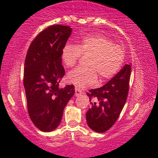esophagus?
Masks as SVG:
<instances>
[{
    "label": "esophagus",
    "mask_w": 158,
    "mask_h": 158,
    "mask_svg": "<svg viewBox=\"0 0 158 158\" xmlns=\"http://www.w3.org/2000/svg\"><path fill=\"white\" fill-rule=\"evenodd\" d=\"M81 94H82V92H81L79 89H77V87H76L75 88V96L76 97H79V96L81 95Z\"/></svg>",
    "instance_id": "esophagus-1"
}]
</instances>
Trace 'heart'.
I'll return each instance as SVG.
<instances>
[{"instance_id": "1", "label": "heart", "mask_w": 158, "mask_h": 158, "mask_svg": "<svg viewBox=\"0 0 158 158\" xmlns=\"http://www.w3.org/2000/svg\"><path fill=\"white\" fill-rule=\"evenodd\" d=\"M81 54H90V68H77L68 74V80L77 88L94 85L99 75L102 80L113 77L120 69L124 59V51L120 45L101 35L86 36L80 45L66 43L61 50V59L67 67L77 64Z\"/></svg>"}]
</instances>
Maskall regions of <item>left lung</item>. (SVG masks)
<instances>
[{
    "instance_id": "1",
    "label": "left lung",
    "mask_w": 158,
    "mask_h": 158,
    "mask_svg": "<svg viewBox=\"0 0 158 158\" xmlns=\"http://www.w3.org/2000/svg\"><path fill=\"white\" fill-rule=\"evenodd\" d=\"M131 68V64H126L103 87L89 90L87 96L92 106L86 118L93 131L105 132L116 122L127 100Z\"/></svg>"
}]
</instances>
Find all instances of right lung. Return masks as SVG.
<instances>
[{"instance_id": "right-lung-1", "label": "right lung", "mask_w": 158, "mask_h": 158, "mask_svg": "<svg viewBox=\"0 0 158 158\" xmlns=\"http://www.w3.org/2000/svg\"><path fill=\"white\" fill-rule=\"evenodd\" d=\"M71 30L58 24L48 27L34 39L26 57L23 85L28 113L35 127L45 132L59 126L64 107L74 94V85L59 87L65 74L61 50Z\"/></svg>"}]
</instances>
